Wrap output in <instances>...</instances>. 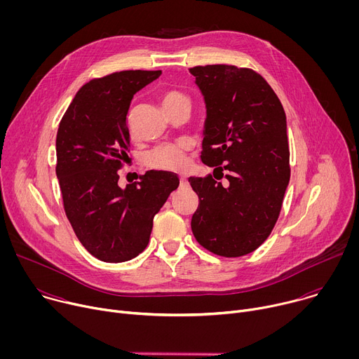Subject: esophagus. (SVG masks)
Returning <instances> with one entry per match:
<instances>
[{"label": "esophagus", "mask_w": 359, "mask_h": 359, "mask_svg": "<svg viewBox=\"0 0 359 359\" xmlns=\"http://www.w3.org/2000/svg\"><path fill=\"white\" fill-rule=\"evenodd\" d=\"M187 184V179L184 177V176H180V186L183 187V186H186Z\"/></svg>", "instance_id": "obj_1"}]
</instances>
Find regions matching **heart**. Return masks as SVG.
Masks as SVG:
<instances>
[{
	"mask_svg": "<svg viewBox=\"0 0 359 359\" xmlns=\"http://www.w3.org/2000/svg\"><path fill=\"white\" fill-rule=\"evenodd\" d=\"M162 104L165 109L170 114L182 105H189V96L179 89H168L162 95ZM191 149V143L189 140H179L176 143H168L158 146L150 150L144 156V163L158 170H169L179 172L186 166L187 151Z\"/></svg>",
	"mask_w": 359,
	"mask_h": 359,
	"instance_id": "heart-1",
	"label": "heart"
}]
</instances>
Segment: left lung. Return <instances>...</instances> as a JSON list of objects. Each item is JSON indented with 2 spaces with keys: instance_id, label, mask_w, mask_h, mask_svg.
Instances as JSON below:
<instances>
[{
  "instance_id": "left-lung-1",
  "label": "left lung",
  "mask_w": 359,
  "mask_h": 359,
  "mask_svg": "<svg viewBox=\"0 0 359 359\" xmlns=\"http://www.w3.org/2000/svg\"><path fill=\"white\" fill-rule=\"evenodd\" d=\"M189 71L208 109L200 159L215 168L213 175L221 173L189 179L200 200L191 231L206 250L241 257L267 240L281 212L290 182L285 112L267 81L250 68ZM223 175L224 185L217 182Z\"/></svg>"
}]
</instances>
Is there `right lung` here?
Segmentation results:
<instances>
[{"label":"right lung","mask_w":359,"mask_h":359,"mask_svg":"<svg viewBox=\"0 0 359 359\" xmlns=\"http://www.w3.org/2000/svg\"><path fill=\"white\" fill-rule=\"evenodd\" d=\"M162 71H121L95 78L75 95L57 133V177L65 215L81 244L100 262L122 263L140 254L153 217L179 177L150 170L122 189L128 161L126 115L133 95Z\"/></svg>","instance_id":"obj_1"}]
</instances>
